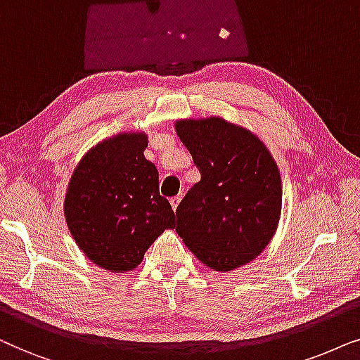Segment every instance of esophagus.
<instances>
[{"label":"esophagus","mask_w":360,"mask_h":360,"mask_svg":"<svg viewBox=\"0 0 360 360\" xmlns=\"http://www.w3.org/2000/svg\"><path fill=\"white\" fill-rule=\"evenodd\" d=\"M181 199H183V195H174V198H171V205H172V209H177V205H179V202H181Z\"/></svg>","instance_id":"esophagus-1"}]
</instances>
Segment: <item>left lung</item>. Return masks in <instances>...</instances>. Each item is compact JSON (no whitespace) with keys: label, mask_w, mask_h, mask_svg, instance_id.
<instances>
[{"label":"left lung","mask_w":360,"mask_h":360,"mask_svg":"<svg viewBox=\"0 0 360 360\" xmlns=\"http://www.w3.org/2000/svg\"><path fill=\"white\" fill-rule=\"evenodd\" d=\"M174 127L200 172L177 205V236L215 271L255 260L281 215V177L271 153L250 130L220 117L177 120Z\"/></svg>","instance_id":"left-lung-1"}]
</instances>
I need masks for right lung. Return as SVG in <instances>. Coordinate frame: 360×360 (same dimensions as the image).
Returning a JSON list of instances; mask_svg holds the SVG:
<instances>
[{
    "label": "right lung",
    "mask_w": 360,
    "mask_h": 360,
    "mask_svg": "<svg viewBox=\"0 0 360 360\" xmlns=\"http://www.w3.org/2000/svg\"><path fill=\"white\" fill-rule=\"evenodd\" d=\"M148 136L124 131L85 153L72 172L64 200L70 236L103 270L130 271L174 227L176 215L160 195L158 169L145 155Z\"/></svg>",
    "instance_id": "1"
}]
</instances>
